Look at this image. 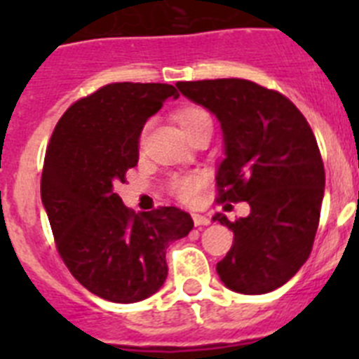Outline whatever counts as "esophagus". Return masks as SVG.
Masks as SVG:
<instances>
[{
	"label": "esophagus",
	"instance_id": "1",
	"mask_svg": "<svg viewBox=\"0 0 359 359\" xmlns=\"http://www.w3.org/2000/svg\"><path fill=\"white\" fill-rule=\"evenodd\" d=\"M192 219H194V224H196V226H208V224H210V219H208L207 215L192 214Z\"/></svg>",
	"mask_w": 359,
	"mask_h": 359
}]
</instances>
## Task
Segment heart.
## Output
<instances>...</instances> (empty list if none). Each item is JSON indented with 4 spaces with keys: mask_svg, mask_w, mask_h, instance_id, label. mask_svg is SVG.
<instances>
[{
    "mask_svg": "<svg viewBox=\"0 0 359 359\" xmlns=\"http://www.w3.org/2000/svg\"><path fill=\"white\" fill-rule=\"evenodd\" d=\"M176 120L177 123L182 126V129L187 133H190L192 129L199 128L203 123H212L210 115L207 111L199 106H185L182 109L176 111ZM203 185V177L198 174H183V176H174L170 180V192H172L176 198H180L182 201H190L194 199L198 190Z\"/></svg>",
    "mask_w": 359,
    "mask_h": 359,
    "instance_id": "1",
    "label": "heart"
}]
</instances>
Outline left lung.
Segmentation results:
<instances>
[{
  "label": "left lung",
  "mask_w": 359,
  "mask_h": 359,
  "mask_svg": "<svg viewBox=\"0 0 359 359\" xmlns=\"http://www.w3.org/2000/svg\"><path fill=\"white\" fill-rule=\"evenodd\" d=\"M221 123L224 160L217 201L250 205L237 221L217 275L228 290L262 294L284 286L309 257L320 221L325 170L309 123L290 98L244 79L177 82Z\"/></svg>",
  "instance_id": "8db88e82"
}]
</instances>
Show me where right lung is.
<instances>
[{
    "label": "right lung",
    "mask_w": 359,
    "mask_h": 359,
    "mask_svg": "<svg viewBox=\"0 0 359 359\" xmlns=\"http://www.w3.org/2000/svg\"><path fill=\"white\" fill-rule=\"evenodd\" d=\"M170 97H180L170 84L104 86L66 109L46 149L41 199L59 255L86 290L109 302L156 293L169 244L194 226L176 207L135 214L115 192L138 163L145 122Z\"/></svg>",
    "instance_id": "right-lung-1"
}]
</instances>
